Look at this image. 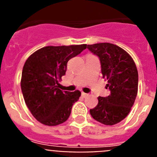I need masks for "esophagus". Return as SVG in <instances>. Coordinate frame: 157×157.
Here are the masks:
<instances>
[{"mask_svg":"<svg viewBox=\"0 0 157 157\" xmlns=\"http://www.w3.org/2000/svg\"><path fill=\"white\" fill-rule=\"evenodd\" d=\"M82 96L83 98H86V97H88V96H89V94H86V93L82 92Z\"/></svg>","mask_w":157,"mask_h":157,"instance_id":"esophagus-1","label":"esophagus"}]
</instances>
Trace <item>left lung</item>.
Wrapping results in <instances>:
<instances>
[{"instance_id": "left-lung-1", "label": "left lung", "mask_w": 157, "mask_h": 157, "mask_svg": "<svg viewBox=\"0 0 157 157\" xmlns=\"http://www.w3.org/2000/svg\"><path fill=\"white\" fill-rule=\"evenodd\" d=\"M87 48L98 56L101 73L108 81L110 94L98 97V105L90 110L94 120L105 125H114L125 119L138 94V73L131 56L123 48L111 43L88 45Z\"/></svg>"}]
</instances>
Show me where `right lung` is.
<instances>
[{
  "label": "right lung",
  "mask_w": 157,
  "mask_h": 157,
  "mask_svg": "<svg viewBox=\"0 0 157 157\" xmlns=\"http://www.w3.org/2000/svg\"><path fill=\"white\" fill-rule=\"evenodd\" d=\"M86 45L46 46L36 51L25 62L21 90L27 108L37 121L56 126L69 118L81 92L62 91L58 80L64 75L69 59L81 53Z\"/></svg>",
  "instance_id": "obj_1"
}]
</instances>
